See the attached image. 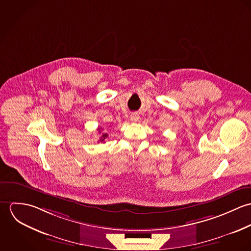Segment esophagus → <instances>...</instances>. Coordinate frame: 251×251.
<instances>
[{
  "label": "esophagus",
  "instance_id": "esophagus-1",
  "mask_svg": "<svg viewBox=\"0 0 251 251\" xmlns=\"http://www.w3.org/2000/svg\"><path fill=\"white\" fill-rule=\"evenodd\" d=\"M138 119H139V115L137 113H132L130 115V121L131 122H137Z\"/></svg>",
  "mask_w": 251,
  "mask_h": 251
}]
</instances>
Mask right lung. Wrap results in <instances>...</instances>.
Segmentation results:
<instances>
[{"instance_id": "obj_1", "label": "right lung", "mask_w": 251, "mask_h": 251, "mask_svg": "<svg viewBox=\"0 0 251 251\" xmlns=\"http://www.w3.org/2000/svg\"><path fill=\"white\" fill-rule=\"evenodd\" d=\"M99 131H100V133H101V127H100L99 128ZM107 133H102L101 134V136H100V140H99V142H104L105 141V139L107 138Z\"/></svg>"}]
</instances>
